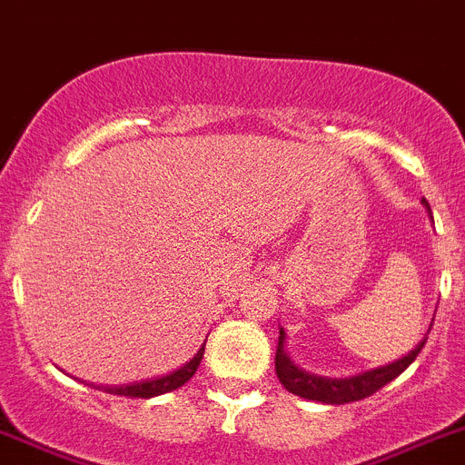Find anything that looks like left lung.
<instances>
[{"mask_svg":"<svg viewBox=\"0 0 465 465\" xmlns=\"http://www.w3.org/2000/svg\"><path fill=\"white\" fill-rule=\"evenodd\" d=\"M424 203L429 206L426 199ZM424 345H426V338L415 347V350H412V352H408L403 359H399V361L373 368V371H366V373L354 375V378L329 380V378H317V375L305 373V371H301V368H296L294 363L290 361V357H287V352H284V331L280 329L278 352H275V373H278L280 382L284 384V389L292 391V394L301 396V399L320 401V403H329V405L352 403V401H361L366 399V396H373L378 389H382L384 384H389L394 378H399L405 368L415 361L417 354L421 352V347Z\"/></svg>","mask_w":465,"mask_h":465,"instance_id":"obj_1","label":"left lung"}]
</instances>
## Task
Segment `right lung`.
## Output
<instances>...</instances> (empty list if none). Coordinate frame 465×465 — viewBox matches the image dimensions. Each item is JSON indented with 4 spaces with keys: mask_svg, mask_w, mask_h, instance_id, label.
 Wrapping results in <instances>:
<instances>
[{
    "mask_svg": "<svg viewBox=\"0 0 465 465\" xmlns=\"http://www.w3.org/2000/svg\"><path fill=\"white\" fill-rule=\"evenodd\" d=\"M203 350L206 345H202V350L194 354V359L181 366L173 373L164 375V378H154V380H145V382H134V384H123V387H104V391L115 396H129V399H153V396L166 394V391H173V389L183 387L192 375L196 373V368L202 363L203 359Z\"/></svg>",
    "mask_w": 465,
    "mask_h": 465,
    "instance_id": "add662e5",
    "label": "right lung"
}]
</instances>
